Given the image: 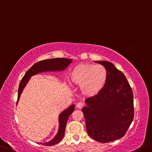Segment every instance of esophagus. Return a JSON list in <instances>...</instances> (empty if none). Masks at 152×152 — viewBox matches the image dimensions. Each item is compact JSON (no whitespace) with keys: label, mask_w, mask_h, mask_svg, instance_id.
<instances>
[{"label":"esophagus","mask_w":152,"mask_h":152,"mask_svg":"<svg viewBox=\"0 0 152 152\" xmlns=\"http://www.w3.org/2000/svg\"><path fill=\"white\" fill-rule=\"evenodd\" d=\"M84 105H85V104H84L83 103L78 102V103L76 104V107L79 108V109H81V108H83V107H84Z\"/></svg>","instance_id":"obj_1"}]
</instances>
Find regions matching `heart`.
<instances>
[{
	"label": "heart",
	"instance_id": "heart-1",
	"mask_svg": "<svg viewBox=\"0 0 152 152\" xmlns=\"http://www.w3.org/2000/svg\"><path fill=\"white\" fill-rule=\"evenodd\" d=\"M107 71L103 66L80 64L72 68L68 76L69 83L80 86L84 96L93 97L102 91L107 80Z\"/></svg>",
	"mask_w": 152,
	"mask_h": 152
}]
</instances>
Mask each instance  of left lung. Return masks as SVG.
<instances>
[{
  "mask_svg": "<svg viewBox=\"0 0 152 152\" xmlns=\"http://www.w3.org/2000/svg\"><path fill=\"white\" fill-rule=\"evenodd\" d=\"M105 67L107 80L103 90L85 99L83 108L88 134L100 143L123 137L134 118L133 93L124 74L109 61H95Z\"/></svg>",
  "mask_w": 152,
  "mask_h": 152,
  "instance_id": "obj_1",
  "label": "left lung"
}]
</instances>
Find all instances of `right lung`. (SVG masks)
Listing matches in <instances>:
<instances>
[{"instance_id":"obj_1","label":"right lung","mask_w":152,"mask_h":152,"mask_svg":"<svg viewBox=\"0 0 152 152\" xmlns=\"http://www.w3.org/2000/svg\"><path fill=\"white\" fill-rule=\"evenodd\" d=\"M72 59H66V58H54L45 59L42 61H38L33 65L26 72L25 75L21 79V81L20 84L18 88V101H17V104H18V101L20 99V95L25 87L26 84L30 80V77L38 73H41L44 72H58L63 71L66 67L69 66V64L72 63ZM75 105H72L66 110L63 111L59 116V131L56 135L52 140H50L45 143H40L43 145L47 146H52L55 144L58 143L59 142L63 139L65 133V130H66L67 120L68 119L69 115L72 114L74 110Z\"/></svg>"}]
</instances>
